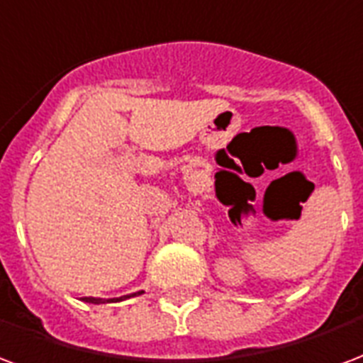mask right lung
Listing matches in <instances>:
<instances>
[{
  "label": "right lung",
  "instance_id": "add662e5",
  "mask_svg": "<svg viewBox=\"0 0 363 363\" xmlns=\"http://www.w3.org/2000/svg\"><path fill=\"white\" fill-rule=\"evenodd\" d=\"M144 291H138L134 292V294H127V296H121V298H111V300H104V298H92V296H84L82 300L84 302H90V304H106V302H121V300H125V298H133V296H138L142 294Z\"/></svg>",
  "mask_w": 363,
  "mask_h": 363
}]
</instances>
